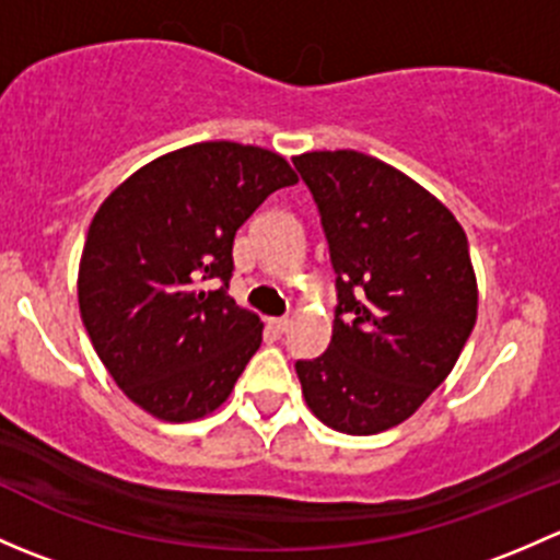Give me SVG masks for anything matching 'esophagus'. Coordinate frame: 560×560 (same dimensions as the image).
Returning a JSON list of instances; mask_svg holds the SVG:
<instances>
[{
  "instance_id": "1",
  "label": "esophagus",
  "mask_w": 560,
  "mask_h": 560,
  "mask_svg": "<svg viewBox=\"0 0 560 560\" xmlns=\"http://www.w3.org/2000/svg\"><path fill=\"white\" fill-rule=\"evenodd\" d=\"M268 327L276 336H281V332H287V327H290V319H268Z\"/></svg>"
}]
</instances>
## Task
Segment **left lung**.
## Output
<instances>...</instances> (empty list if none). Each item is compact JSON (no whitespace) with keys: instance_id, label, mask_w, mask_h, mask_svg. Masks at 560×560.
I'll list each match as a JSON object with an SVG mask.
<instances>
[{"instance_id":"obj_1","label":"left lung","mask_w":560,"mask_h":560,"mask_svg":"<svg viewBox=\"0 0 560 560\" xmlns=\"http://www.w3.org/2000/svg\"><path fill=\"white\" fill-rule=\"evenodd\" d=\"M319 206L336 270L330 347L298 360L319 422L374 436L409 420L455 369L477 322L460 222L398 167L360 151L292 156Z\"/></svg>"}]
</instances>
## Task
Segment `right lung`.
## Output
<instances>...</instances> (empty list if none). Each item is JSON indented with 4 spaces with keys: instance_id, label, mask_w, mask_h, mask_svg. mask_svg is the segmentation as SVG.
<instances>
[{
    "instance_id": "1",
    "label": "right lung",
    "mask_w": 560,
    "mask_h": 560,
    "mask_svg": "<svg viewBox=\"0 0 560 560\" xmlns=\"http://www.w3.org/2000/svg\"><path fill=\"white\" fill-rule=\"evenodd\" d=\"M298 175L281 154L211 140L156 156L94 213L78 306L121 393L162 422L217 411L262 343V322L206 280L233 276V241Z\"/></svg>"
}]
</instances>
